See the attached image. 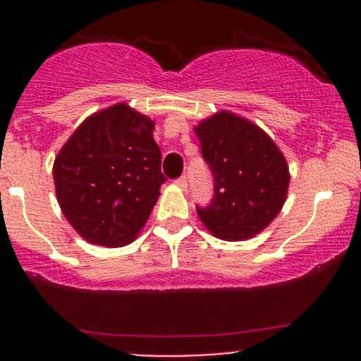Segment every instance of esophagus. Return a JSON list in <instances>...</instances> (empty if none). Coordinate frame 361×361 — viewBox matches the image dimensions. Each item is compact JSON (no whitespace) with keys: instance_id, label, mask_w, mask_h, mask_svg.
Listing matches in <instances>:
<instances>
[{"instance_id":"34e87169","label":"esophagus","mask_w":361,"mask_h":361,"mask_svg":"<svg viewBox=\"0 0 361 361\" xmlns=\"http://www.w3.org/2000/svg\"><path fill=\"white\" fill-rule=\"evenodd\" d=\"M176 185H178V187H181V188H187V187H188L187 178H185V176H180V178H178V180H176Z\"/></svg>"}]
</instances>
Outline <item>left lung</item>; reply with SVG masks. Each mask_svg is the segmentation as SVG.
<instances>
[{
    "label": "left lung",
    "instance_id": "left-lung-1",
    "mask_svg": "<svg viewBox=\"0 0 361 361\" xmlns=\"http://www.w3.org/2000/svg\"><path fill=\"white\" fill-rule=\"evenodd\" d=\"M214 194L197 207L204 227L224 241H245L264 231L281 211L288 192V164L258 126L218 111L194 129Z\"/></svg>",
    "mask_w": 361,
    "mask_h": 361
}]
</instances>
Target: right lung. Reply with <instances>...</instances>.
Listing matches in <instances>:
<instances>
[{
	"label": "right lung",
	"mask_w": 361,
	"mask_h": 361,
	"mask_svg": "<svg viewBox=\"0 0 361 361\" xmlns=\"http://www.w3.org/2000/svg\"><path fill=\"white\" fill-rule=\"evenodd\" d=\"M148 116L126 103L90 115L54 162L57 201L92 245L118 248L147 224L166 176Z\"/></svg>",
	"instance_id": "obj_1"
}]
</instances>
